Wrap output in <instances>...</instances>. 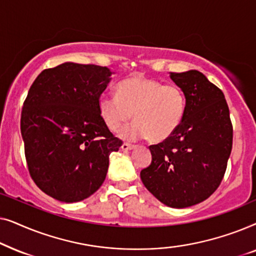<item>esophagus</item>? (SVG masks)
<instances>
[{"label":"esophagus","mask_w":256,"mask_h":256,"mask_svg":"<svg viewBox=\"0 0 256 256\" xmlns=\"http://www.w3.org/2000/svg\"><path fill=\"white\" fill-rule=\"evenodd\" d=\"M134 148H135V146L134 144H129V143H124V144L121 146V149L124 150V152H128V150H132Z\"/></svg>","instance_id":"obj_1"}]
</instances>
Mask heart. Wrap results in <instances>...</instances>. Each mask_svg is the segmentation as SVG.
Masks as SVG:
<instances>
[{
	"label": "heart",
	"mask_w": 256,
	"mask_h": 256,
	"mask_svg": "<svg viewBox=\"0 0 256 256\" xmlns=\"http://www.w3.org/2000/svg\"><path fill=\"white\" fill-rule=\"evenodd\" d=\"M116 96L101 94L98 110L106 127L118 132L132 116L136 122L122 129L124 140L148 138L152 142L170 138L186 113L188 100L183 88L176 84L132 76L122 80Z\"/></svg>",
	"instance_id": "heart-1"
}]
</instances>
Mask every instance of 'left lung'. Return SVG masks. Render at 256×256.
Returning a JSON list of instances; mask_svg holds the SVG:
<instances>
[{"instance_id":"8db88e82","label":"left lung","mask_w":256,"mask_h":256,"mask_svg":"<svg viewBox=\"0 0 256 256\" xmlns=\"http://www.w3.org/2000/svg\"><path fill=\"white\" fill-rule=\"evenodd\" d=\"M170 78L186 96V113L170 138L149 146L152 164L141 180L160 202L184 208L204 202L222 183L233 127L222 90L202 72H171Z\"/></svg>"}]
</instances>
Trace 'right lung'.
Returning <instances> with one entry per match:
<instances>
[{"label": "right lung", "instance_id": "1", "mask_svg": "<svg viewBox=\"0 0 256 256\" xmlns=\"http://www.w3.org/2000/svg\"><path fill=\"white\" fill-rule=\"evenodd\" d=\"M110 76L106 66L64 62L44 70L28 92L20 115L28 169L59 202L92 196L106 178L110 152L122 146L98 110Z\"/></svg>", "mask_w": 256, "mask_h": 256}]
</instances>
